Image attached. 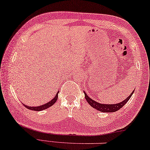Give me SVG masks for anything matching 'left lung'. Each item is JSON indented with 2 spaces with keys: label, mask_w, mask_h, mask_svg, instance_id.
I'll use <instances>...</instances> for the list:
<instances>
[{
  "label": "left lung",
  "mask_w": 150,
  "mask_h": 150,
  "mask_svg": "<svg viewBox=\"0 0 150 150\" xmlns=\"http://www.w3.org/2000/svg\"><path fill=\"white\" fill-rule=\"evenodd\" d=\"M133 93H134V92H132L127 98L121 103H117V104L107 105V104H100V103H99L98 102H96L95 100H94L92 98H90L89 96L87 95V94H86V93H84V91L85 98H86L87 102L88 103V104L91 105L92 107H93L94 109L98 110L100 112H112L120 109L121 108L123 107V106L125 105L127 103V102L129 100V98L131 97V96H132Z\"/></svg>",
  "instance_id": "left-lung-1"
}]
</instances>
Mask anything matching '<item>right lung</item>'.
I'll return each mask as SVG.
<instances>
[{
	"instance_id": "obj_1",
	"label": "right lung",
	"mask_w": 150,
	"mask_h": 150,
	"mask_svg": "<svg viewBox=\"0 0 150 150\" xmlns=\"http://www.w3.org/2000/svg\"><path fill=\"white\" fill-rule=\"evenodd\" d=\"M58 93L59 92H57V94H56V96H54V98H53L52 100H51L50 102L45 103V104L43 105L38 106V107H29V106H27L24 104H23V105L27 108V109H30V110H36V111H40V110H43L44 109H47V108H49L50 107H52V106L56 102V100H57V97H58Z\"/></svg>"
}]
</instances>
